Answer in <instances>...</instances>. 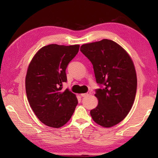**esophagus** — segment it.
Wrapping results in <instances>:
<instances>
[{
    "label": "esophagus",
    "mask_w": 158,
    "mask_h": 158,
    "mask_svg": "<svg viewBox=\"0 0 158 158\" xmlns=\"http://www.w3.org/2000/svg\"><path fill=\"white\" fill-rule=\"evenodd\" d=\"M90 95V92H87V93H82V94H81V95L82 96V97H86V96H88V95Z\"/></svg>",
    "instance_id": "1"
}]
</instances>
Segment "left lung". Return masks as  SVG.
<instances>
[{"mask_svg": "<svg viewBox=\"0 0 158 158\" xmlns=\"http://www.w3.org/2000/svg\"><path fill=\"white\" fill-rule=\"evenodd\" d=\"M80 51L93 64L98 99L97 107L90 111L96 123L112 127L122 121L135 101L137 79L128 53L110 40L83 44Z\"/></svg>", "mask_w": 158, "mask_h": 158, "instance_id": "1", "label": "left lung"}]
</instances>
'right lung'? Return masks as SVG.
I'll use <instances>...</instances> for the list:
<instances>
[{
    "instance_id": "1",
    "label": "right lung",
    "mask_w": 158,
    "mask_h": 158,
    "mask_svg": "<svg viewBox=\"0 0 158 158\" xmlns=\"http://www.w3.org/2000/svg\"><path fill=\"white\" fill-rule=\"evenodd\" d=\"M79 45L49 44L41 48L32 59L26 77V92L35 114L42 123L58 128L70 119L78 104L68 89L66 68L75 57Z\"/></svg>"
}]
</instances>
